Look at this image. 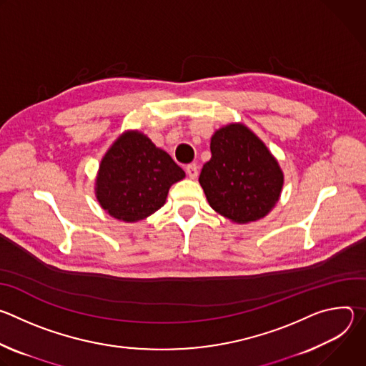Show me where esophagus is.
<instances>
[{"instance_id":"34e87169","label":"esophagus","mask_w":366,"mask_h":366,"mask_svg":"<svg viewBox=\"0 0 366 366\" xmlns=\"http://www.w3.org/2000/svg\"><path fill=\"white\" fill-rule=\"evenodd\" d=\"M185 171H187V175H188L191 179H195V178L198 177V167H197L195 164L188 165V167L185 168Z\"/></svg>"}]
</instances>
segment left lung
Listing matches in <instances>:
<instances>
[{"instance_id":"8db88e82","label":"left lung","mask_w":366,"mask_h":366,"mask_svg":"<svg viewBox=\"0 0 366 366\" xmlns=\"http://www.w3.org/2000/svg\"><path fill=\"white\" fill-rule=\"evenodd\" d=\"M210 149L198 181L213 210L236 224L268 216L281 197L284 172L267 144L243 123H230L214 132Z\"/></svg>"}]
</instances>
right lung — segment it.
Listing matches in <instances>:
<instances>
[{
	"mask_svg": "<svg viewBox=\"0 0 366 366\" xmlns=\"http://www.w3.org/2000/svg\"><path fill=\"white\" fill-rule=\"evenodd\" d=\"M185 178L171 156L139 130H126L102 156L95 197L112 217L136 223L164 207L169 188Z\"/></svg>",
	"mask_w": 366,
	"mask_h": 366,
	"instance_id": "add662e5",
	"label": "right lung"
}]
</instances>
